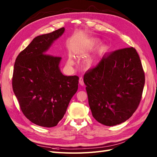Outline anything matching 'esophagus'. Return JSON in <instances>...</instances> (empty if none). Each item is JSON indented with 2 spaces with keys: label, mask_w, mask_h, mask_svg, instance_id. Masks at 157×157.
<instances>
[{
  "label": "esophagus",
  "mask_w": 157,
  "mask_h": 157,
  "mask_svg": "<svg viewBox=\"0 0 157 157\" xmlns=\"http://www.w3.org/2000/svg\"><path fill=\"white\" fill-rule=\"evenodd\" d=\"M79 84L81 85V86H84V81H83V78L82 77H80V78H79Z\"/></svg>",
  "instance_id": "1"
}]
</instances>
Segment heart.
Instances as JSON below:
<instances>
[{"label":"heart","mask_w":157,"mask_h":157,"mask_svg":"<svg viewBox=\"0 0 157 157\" xmlns=\"http://www.w3.org/2000/svg\"><path fill=\"white\" fill-rule=\"evenodd\" d=\"M69 63H73V59H72V58H69Z\"/></svg>","instance_id":"obj_1"}]
</instances>
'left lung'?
Instances as JSON below:
<instances>
[{
    "label": "left lung",
    "mask_w": 157,
    "mask_h": 157,
    "mask_svg": "<svg viewBox=\"0 0 157 157\" xmlns=\"http://www.w3.org/2000/svg\"><path fill=\"white\" fill-rule=\"evenodd\" d=\"M92 116L108 126L130 118L140 103L145 73L133 47L104 55L99 63L84 75Z\"/></svg>",
    "instance_id": "1"
}]
</instances>
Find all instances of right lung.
<instances>
[{
  "mask_svg": "<svg viewBox=\"0 0 157 157\" xmlns=\"http://www.w3.org/2000/svg\"><path fill=\"white\" fill-rule=\"evenodd\" d=\"M64 31L62 27L35 37L19 54L14 63L13 91L23 115L40 126L58 124L78 90L77 76L61 73V57L47 54Z\"/></svg>",
  "mask_w": 157,
  "mask_h": 157,
  "instance_id": "add662e5",
  "label": "right lung"
}]
</instances>
